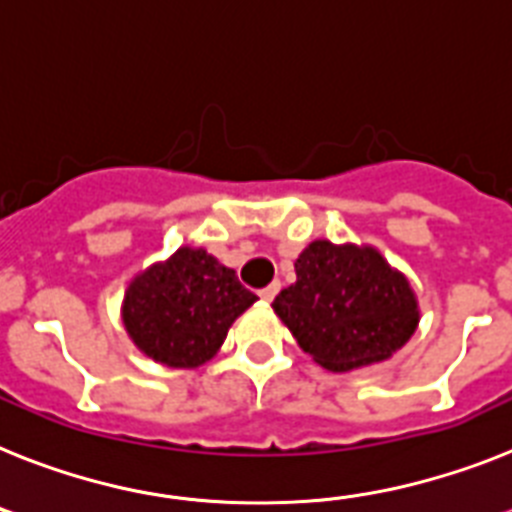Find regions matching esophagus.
<instances>
[{
  "label": "esophagus",
  "instance_id": "obj_1",
  "mask_svg": "<svg viewBox=\"0 0 512 512\" xmlns=\"http://www.w3.org/2000/svg\"><path fill=\"white\" fill-rule=\"evenodd\" d=\"M277 293H280V282H272V285H266V287H261V290H259L261 301H266V303H272L274 295H277Z\"/></svg>",
  "mask_w": 512,
  "mask_h": 512
}]
</instances>
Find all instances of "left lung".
<instances>
[{
  "mask_svg": "<svg viewBox=\"0 0 512 512\" xmlns=\"http://www.w3.org/2000/svg\"><path fill=\"white\" fill-rule=\"evenodd\" d=\"M295 274V285L285 287L272 308L324 369L384 361L416 329L411 285L374 248L314 240L295 261Z\"/></svg>",
  "mask_w": 512,
  "mask_h": 512,
  "instance_id": "8db88e82",
  "label": "left lung"
}]
</instances>
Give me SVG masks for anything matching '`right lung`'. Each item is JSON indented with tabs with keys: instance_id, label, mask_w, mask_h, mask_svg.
Listing matches in <instances>:
<instances>
[{
	"instance_id": "obj_1",
	"label": "right lung",
	"mask_w": 512,
	"mask_h": 512,
	"mask_svg": "<svg viewBox=\"0 0 512 512\" xmlns=\"http://www.w3.org/2000/svg\"><path fill=\"white\" fill-rule=\"evenodd\" d=\"M253 301L256 295L232 269L201 248H180L167 264L135 277L122 319L146 356L193 369L217 353L230 324Z\"/></svg>"
}]
</instances>
